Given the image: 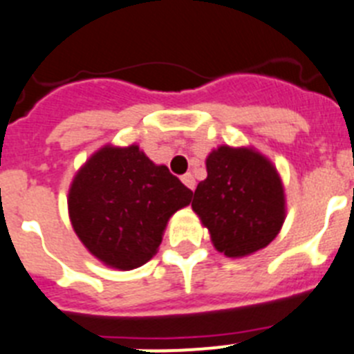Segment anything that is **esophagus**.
Returning a JSON list of instances; mask_svg holds the SVG:
<instances>
[{
  "instance_id": "esophagus-1",
  "label": "esophagus",
  "mask_w": 354,
  "mask_h": 354,
  "mask_svg": "<svg viewBox=\"0 0 354 354\" xmlns=\"http://www.w3.org/2000/svg\"><path fill=\"white\" fill-rule=\"evenodd\" d=\"M181 181H183V183L187 185V187H189L190 190L196 189V178H194L190 173H187V174H185V176H181Z\"/></svg>"
}]
</instances>
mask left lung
<instances>
[{"label":"left lung","mask_w":354,"mask_h":354,"mask_svg":"<svg viewBox=\"0 0 354 354\" xmlns=\"http://www.w3.org/2000/svg\"><path fill=\"white\" fill-rule=\"evenodd\" d=\"M192 209L208 227L213 247L245 257L272 243L286 218L284 185L275 165L254 148L218 146L206 158Z\"/></svg>","instance_id":"1"}]
</instances>
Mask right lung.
<instances>
[{"mask_svg": "<svg viewBox=\"0 0 354 354\" xmlns=\"http://www.w3.org/2000/svg\"><path fill=\"white\" fill-rule=\"evenodd\" d=\"M190 201L192 190L138 145H107L74 176L68 215L79 240L98 261L133 270L157 254L169 218Z\"/></svg>", "mask_w": 354, "mask_h": 354, "instance_id": "add662e5", "label": "right lung"}]
</instances>
